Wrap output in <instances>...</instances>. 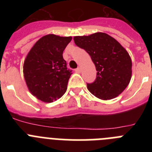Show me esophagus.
Wrapping results in <instances>:
<instances>
[{
	"label": "esophagus",
	"mask_w": 152,
	"mask_h": 152,
	"mask_svg": "<svg viewBox=\"0 0 152 152\" xmlns=\"http://www.w3.org/2000/svg\"><path fill=\"white\" fill-rule=\"evenodd\" d=\"M75 71V72H77V73H80V72H81V68H76Z\"/></svg>",
	"instance_id": "34e87169"
}]
</instances>
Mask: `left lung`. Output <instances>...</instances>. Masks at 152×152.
Listing matches in <instances>:
<instances>
[{
    "instance_id": "obj_1",
    "label": "left lung",
    "mask_w": 152,
    "mask_h": 152,
    "mask_svg": "<svg viewBox=\"0 0 152 152\" xmlns=\"http://www.w3.org/2000/svg\"><path fill=\"white\" fill-rule=\"evenodd\" d=\"M74 40L90 55L97 72L94 81L87 84L90 92L101 100H110L120 94L132 76V61L127 51L103 33L75 36Z\"/></svg>"
}]
</instances>
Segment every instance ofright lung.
<instances>
[{"instance_id":"1","label":"right lung","mask_w":152,"mask_h":152,"mask_svg":"<svg viewBox=\"0 0 152 152\" xmlns=\"http://www.w3.org/2000/svg\"><path fill=\"white\" fill-rule=\"evenodd\" d=\"M72 39L47 35L28 53L23 64L24 78L29 91L39 100L53 102L66 91L72 72L62 54Z\"/></svg>"}]
</instances>
